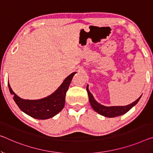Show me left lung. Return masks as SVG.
<instances>
[{"instance_id": "8db88e82", "label": "left lung", "mask_w": 153, "mask_h": 153, "mask_svg": "<svg viewBox=\"0 0 153 153\" xmlns=\"http://www.w3.org/2000/svg\"><path fill=\"white\" fill-rule=\"evenodd\" d=\"M86 91L88 92V95L89 99V102L91 103V105L93 110L97 112L99 114L102 115L105 117L108 118H113L116 117V116H119L124 114L127 113L128 111H129L133 106H135L137 103L138 101L141 98L142 95L138 98L136 101L132 103H130L127 105L125 106H105L103 105L98 103L95 99H94L93 94H91V92L89 91L88 89V85L86 86Z\"/></svg>"}]
</instances>
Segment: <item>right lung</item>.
Wrapping results in <instances>:
<instances>
[{
    "label": "right lung",
    "instance_id": "add662e5",
    "mask_svg": "<svg viewBox=\"0 0 153 153\" xmlns=\"http://www.w3.org/2000/svg\"><path fill=\"white\" fill-rule=\"evenodd\" d=\"M76 73L74 72L68 76L54 93L43 99L35 100L22 99L14 93L8 82L9 89L13 100L23 112L36 119H48L54 117L63 109L66 93Z\"/></svg>",
    "mask_w": 153,
    "mask_h": 153
}]
</instances>
